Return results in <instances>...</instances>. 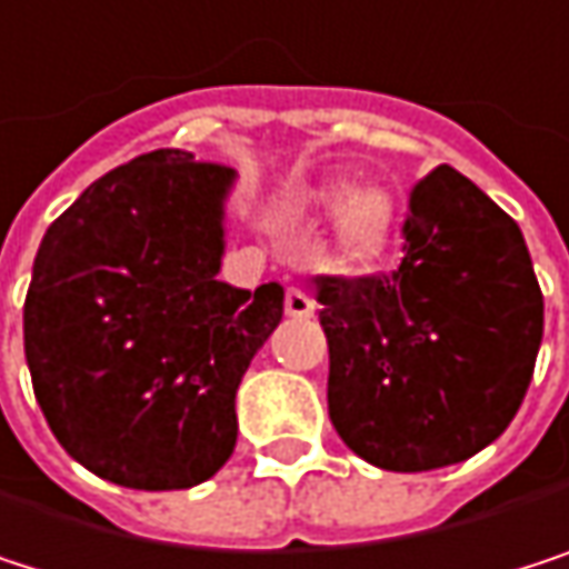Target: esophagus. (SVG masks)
<instances>
[{
	"label": "esophagus",
	"mask_w": 569,
	"mask_h": 569,
	"mask_svg": "<svg viewBox=\"0 0 569 569\" xmlns=\"http://www.w3.org/2000/svg\"><path fill=\"white\" fill-rule=\"evenodd\" d=\"M282 307H287V317H293V320H310L317 313L313 297L303 293V290H287V300H282Z\"/></svg>",
	"instance_id": "34e87169"
}]
</instances>
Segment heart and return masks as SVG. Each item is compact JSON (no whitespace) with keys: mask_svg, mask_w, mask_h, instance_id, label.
<instances>
[{"mask_svg":"<svg viewBox=\"0 0 569 569\" xmlns=\"http://www.w3.org/2000/svg\"><path fill=\"white\" fill-rule=\"evenodd\" d=\"M307 206L317 212L333 209L330 219V252L333 262L347 272H367L390 252L397 229V196L383 182L330 179L307 196Z\"/></svg>","mask_w":569,"mask_h":569,"instance_id":"obj_1","label":"heart"}]
</instances>
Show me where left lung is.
I'll use <instances>...</instances> for the list:
<instances>
[{"label": "left lung", "instance_id": "8db88e82", "mask_svg": "<svg viewBox=\"0 0 569 569\" xmlns=\"http://www.w3.org/2000/svg\"><path fill=\"white\" fill-rule=\"evenodd\" d=\"M390 276H320L330 420L367 463H463L517 417L543 340V293L520 226L463 172L410 192Z\"/></svg>", "mask_w": 569, "mask_h": 569}]
</instances>
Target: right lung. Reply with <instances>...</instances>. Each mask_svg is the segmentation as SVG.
Instances as JSON below:
<instances>
[{"label":"right lung","instance_id":"obj_1","mask_svg":"<svg viewBox=\"0 0 569 569\" xmlns=\"http://www.w3.org/2000/svg\"><path fill=\"white\" fill-rule=\"evenodd\" d=\"M236 172L156 149L96 179L42 236L22 330L62 450L132 490H186L236 447V390L282 287L216 279Z\"/></svg>","mask_w":569,"mask_h":569}]
</instances>
